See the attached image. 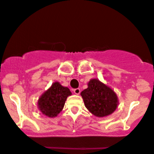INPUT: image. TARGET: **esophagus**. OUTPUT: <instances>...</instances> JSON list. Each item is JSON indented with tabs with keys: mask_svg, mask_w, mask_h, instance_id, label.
Here are the masks:
<instances>
[{
	"mask_svg": "<svg viewBox=\"0 0 154 154\" xmlns=\"http://www.w3.org/2000/svg\"><path fill=\"white\" fill-rule=\"evenodd\" d=\"M74 92L76 94V95H79L80 93V89L79 88H77V89H74Z\"/></svg>",
	"mask_w": 154,
	"mask_h": 154,
	"instance_id": "34e87169",
	"label": "esophagus"
}]
</instances>
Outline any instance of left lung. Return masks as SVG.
Masks as SVG:
<instances>
[{
  "mask_svg": "<svg viewBox=\"0 0 154 154\" xmlns=\"http://www.w3.org/2000/svg\"><path fill=\"white\" fill-rule=\"evenodd\" d=\"M80 94L86 108L96 117H106L117 107L118 99L116 93L97 79L91 80L87 89Z\"/></svg>",
  "mask_w": 154,
  "mask_h": 154,
  "instance_id": "8db88e82",
  "label": "left lung"
}]
</instances>
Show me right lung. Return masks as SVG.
I'll list each match as a JSON object with an SVG mask.
<instances>
[{
    "label": "right lung",
    "mask_w": 154,
    "mask_h": 154,
    "mask_svg": "<svg viewBox=\"0 0 154 154\" xmlns=\"http://www.w3.org/2000/svg\"><path fill=\"white\" fill-rule=\"evenodd\" d=\"M71 95L68 87H64L59 83L55 82L39 98L38 107L44 115L55 117L62 111L67 98Z\"/></svg>",
    "instance_id": "obj_1"
}]
</instances>
